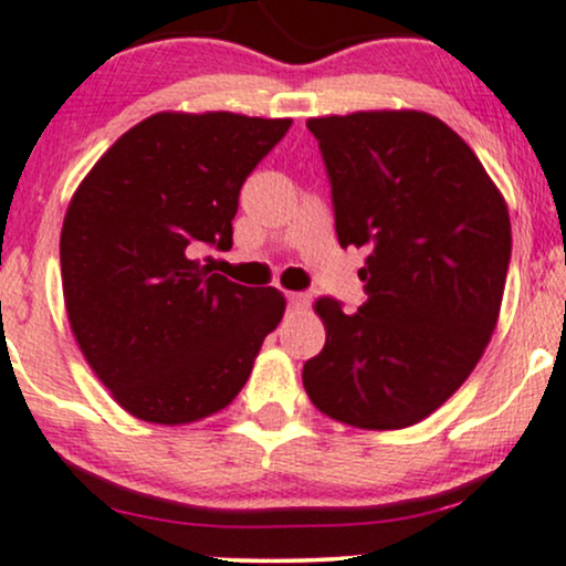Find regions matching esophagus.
I'll list each match as a JSON object with an SVG mask.
<instances>
[{"label": "esophagus", "instance_id": "obj_1", "mask_svg": "<svg viewBox=\"0 0 566 566\" xmlns=\"http://www.w3.org/2000/svg\"><path fill=\"white\" fill-rule=\"evenodd\" d=\"M311 305V297L305 292H287V308L290 311H305Z\"/></svg>", "mask_w": 566, "mask_h": 566}]
</instances>
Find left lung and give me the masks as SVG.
<instances>
[{
	"label": "left lung",
	"instance_id": "obj_1",
	"mask_svg": "<svg viewBox=\"0 0 566 566\" xmlns=\"http://www.w3.org/2000/svg\"><path fill=\"white\" fill-rule=\"evenodd\" d=\"M333 186L340 247H367V301H316L324 348L303 386L327 418L365 431L420 423L490 343L511 261L503 193L471 146L426 112L305 122Z\"/></svg>",
	"mask_w": 566,
	"mask_h": 566
}]
</instances>
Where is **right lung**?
Masks as SVG:
<instances>
[{"mask_svg": "<svg viewBox=\"0 0 566 566\" xmlns=\"http://www.w3.org/2000/svg\"><path fill=\"white\" fill-rule=\"evenodd\" d=\"M292 119L159 112L129 127L71 197L61 231L69 324L125 412L186 426L229 407L284 316L276 287L201 265L231 250L247 175Z\"/></svg>", "mask_w": 566, "mask_h": 566, "instance_id": "right-lung-1", "label": "right lung"}]
</instances>
